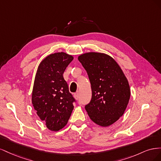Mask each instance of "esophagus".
Returning <instances> with one entry per match:
<instances>
[{
	"label": "esophagus",
	"instance_id": "esophagus-1",
	"mask_svg": "<svg viewBox=\"0 0 161 161\" xmlns=\"http://www.w3.org/2000/svg\"><path fill=\"white\" fill-rule=\"evenodd\" d=\"M74 97L75 98V99H79V93H78V92H76V93H75V94H74Z\"/></svg>",
	"mask_w": 161,
	"mask_h": 161
}]
</instances>
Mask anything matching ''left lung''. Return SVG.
I'll return each instance as SVG.
<instances>
[{"instance_id":"obj_1","label":"left lung","mask_w":161,"mask_h":161,"mask_svg":"<svg viewBox=\"0 0 161 161\" xmlns=\"http://www.w3.org/2000/svg\"><path fill=\"white\" fill-rule=\"evenodd\" d=\"M91 82L92 97L85 109L91 119L107 127L123 115L130 97L128 81L114 58L103 53H85L78 58Z\"/></svg>"}]
</instances>
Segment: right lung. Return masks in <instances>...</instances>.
I'll use <instances>...</instances> for the list:
<instances>
[{
  "instance_id": "1",
  "label": "right lung",
  "mask_w": 161,
  "mask_h": 161,
  "mask_svg": "<svg viewBox=\"0 0 161 161\" xmlns=\"http://www.w3.org/2000/svg\"><path fill=\"white\" fill-rule=\"evenodd\" d=\"M73 57L64 52L50 54L38 66L32 92V104L46 127L57 131L67 124L76 102L63 74Z\"/></svg>"
}]
</instances>
